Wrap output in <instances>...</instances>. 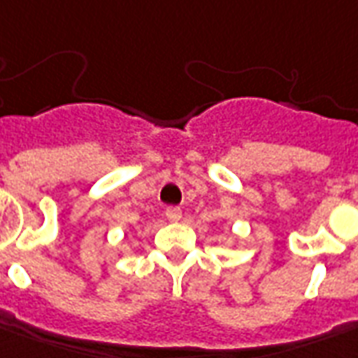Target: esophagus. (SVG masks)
<instances>
[{"label":"esophagus","mask_w":358,"mask_h":358,"mask_svg":"<svg viewBox=\"0 0 358 358\" xmlns=\"http://www.w3.org/2000/svg\"><path fill=\"white\" fill-rule=\"evenodd\" d=\"M166 217L170 222H178L180 217H182V210L180 208H168Z\"/></svg>","instance_id":"esophagus-1"}]
</instances>
